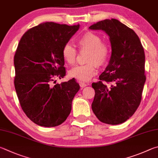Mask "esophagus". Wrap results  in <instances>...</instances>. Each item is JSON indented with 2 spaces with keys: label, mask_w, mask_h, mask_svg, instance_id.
Wrapping results in <instances>:
<instances>
[{
  "label": "esophagus",
  "mask_w": 158,
  "mask_h": 158,
  "mask_svg": "<svg viewBox=\"0 0 158 158\" xmlns=\"http://www.w3.org/2000/svg\"><path fill=\"white\" fill-rule=\"evenodd\" d=\"M88 85V84H86V83H84V82H81V83H80V86H81V87H86V86H87Z\"/></svg>",
  "instance_id": "obj_1"
}]
</instances>
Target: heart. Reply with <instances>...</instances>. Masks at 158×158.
<instances>
[{
  "label": "heart",
  "instance_id": "obj_1",
  "mask_svg": "<svg viewBox=\"0 0 158 158\" xmlns=\"http://www.w3.org/2000/svg\"><path fill=\"white\" fill-rule=\"evenodd\" d=\"M81 50H88L87 64L80 65L70 71V76L81 82L89 81L98 73V67L106 64L109 59L110 50L106 43L102 42L100 36L92 32H87L77 41ZM62 54L63 59L69 64L76 62L77 50L71 44L63 46Z\"/></svg>",
  "mask_w": 158,
  "mask_h": 158
}]
</instances>
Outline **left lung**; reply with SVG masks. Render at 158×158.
<instances>
[{"instance_id":"1","label":"left lung","mask_w":158,"mask_h":158,"mask_svg":"<svg viewBox=\"0 0 158 158\" xmlns=\"http://www.w3.org/2000/svg\"><path fill=\"white\" fill-rule=\"evenodd\" d=\"M91 30H102L110 37L112 54L109 64L93 82L92 104L101 122L117 125L133 115L142 101L146 81L145 54L134 30L115 19L97 22Z\"/></svg>"}]
</instances>
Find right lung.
Returning a JSON list of instances; mask_svg holds the SVG:
<instances>
[{"mask_svg": "<svg viewBox=\"0 0 158 158\" xmlns=\"http://www.w3.org/2000/svg\"><path fill=\"white\" fill-rule=\"evenodd\" d=\"M79 27L46 22L19 41L14 57L16 92L25 114L39 126H59L70 114L79 84L73 78L54 86L51 82L66 75L62 51Z\"/></svg>", "mask_w": 158, "mask_h": 158, "instance_id": "add662e5", "label": "right lung"}]
</instances>
